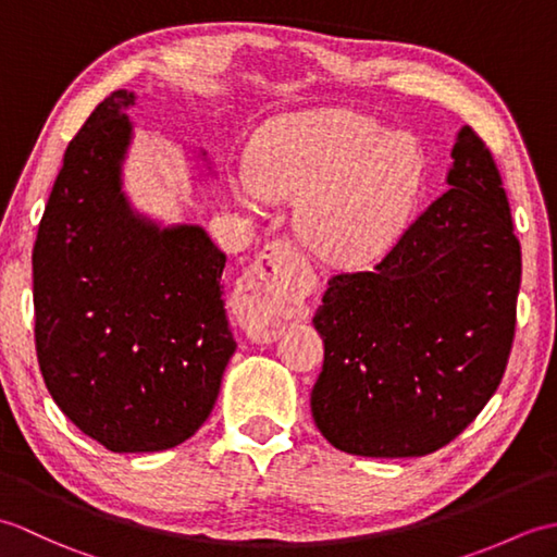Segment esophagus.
<instances>
[{
	"label": "esophagus",
	"mask_w": 557,
	"mask_h": 557,
	"mask_svg": "<svg viewBox=\"0 0 557 557\" xmlns=\"http://www.w3.org/2000/svg\"><path fill=\"white\" fill-rule=\"evenodd\" d=\"M311 287V268L297 248L285 239L268 244L234 294V309L246 335L256 342L277 339L289 318L304 313Z\"/></svg>",
	"instance_id": "1"
}]
</instances>
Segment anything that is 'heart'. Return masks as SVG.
<instances>
[{"mask_svg":"<svg viewBox=\"0 0 557 557\" xmlns=\"http://www.w3.org/2000/svg\"><path fill=\"white\" fill-rule=\"evenodd\" d=\"M256 196L294 200L304 242L337 263H369L417 212L425 158L417 140L349 110L285 116L248 158Z\"/></svg>","mask_w":557,"mask_h":557,"instance_id":"heart-1","label":"heart"}]
</instances>
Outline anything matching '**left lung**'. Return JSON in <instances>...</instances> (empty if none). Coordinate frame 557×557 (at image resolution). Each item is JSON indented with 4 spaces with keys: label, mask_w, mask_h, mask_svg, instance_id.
<instances>
[{
    "label": "left lung",
    "mask_w": 557,
    "mask_h": 557,
    "mask_svg": "<svg viewBox=\"0 0 557 557\" xmlns=\"http://www.w3.org/2000/svg\"><path fill=\"white\" fill-rule=\"evenodd\" d=\"M447 191L373 270L327 282L318 431L359 457H423L467 429L510 359L522 248L500 172L461 126Z\"/></svg>",
    "instance_id": "8db88e82"
}]
</instances>
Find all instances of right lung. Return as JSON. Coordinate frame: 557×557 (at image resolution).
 Instances as JSON below:
<instances>
[{
    "label": "right lung",
    "instance_id": "add662e5",
    "mask_svg": "<svg viewBox=\"0 0 557 557\" xmlns=\"http://www.w3.org/2000/svg\"><path fill=\"white\" fill-rule=\"evenodd\" d=\"M134 104L110 92L64 152L33 246L35 351L83 433L112 453H160L210 417L236 342L227 256L198 224L138 215L122 191Z\"/></svg>",
    "mask_w": 557,
    "mask_h": 557
}]
</instances>
